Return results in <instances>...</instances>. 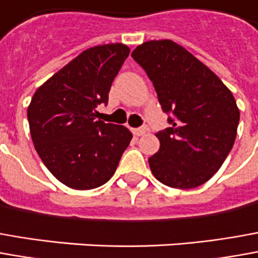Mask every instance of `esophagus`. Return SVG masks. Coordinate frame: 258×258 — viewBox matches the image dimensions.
<instances>
[{
  "label": "esophagus",
  "mask_w": 258,
  "mask_h": 258,
  "mask_svg": "<svg viewBox=\"0 0 258 258\" xmlns=\"http://www.w3.org/2000/svg\"><path fill=\"white\" fill-rule=\"evenodd\" d=\"M147 131H149V129H147V126H140V127H136V129L133 131V133H135L136 136H143Z\"/></svg>",
  "instance_id": "obj_1"
}]
</instances>
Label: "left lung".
<instances>
[{
  "mask_svg": "<svg viewBox=\"0 0 258 258\" xmlns=\"http://www.w3.org/2000/svg\"><path fill=\"white\" fill-rule=\"evenodd\" d=\"M154 85L170 127L157 132L149 157L164 185L195 188L214 175L233 147L240 112L232 92L204 63L173 40H150L132 51Z\"/></svg>",
  "mask_w": 258,
  "mask_h": 258,
  "instance_id": "obj_1",
  "label": "left lung"
}]
</instances>
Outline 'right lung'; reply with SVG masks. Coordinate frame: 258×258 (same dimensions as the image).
Wrapping results in <instances>:
<instances>
[{
	"label": "right lung",
	"mask_w": 258,
	"mask_h": 258,
	"mask_svg": "<svg viewBox=\"0 0 258 258\" xmlns=\"http://www.w3.org/2000/svg\"><path fill=\"white\" fill-rule=\"evenodd\" d=\"M129 47L111 43L87 49L37 88L28 108L39 157L60 182L92 189L111 178L132 140L125 126L98 119Z\"/></svg>",
	"instance_id": "right-lung-1"
}]
</instances>
